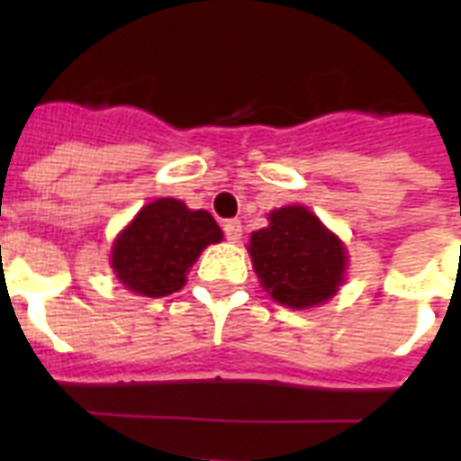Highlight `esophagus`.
Segmentation results:
<instances>
[{"label": "esophagus", "mask_w": 461, "mask_h": 461, "mask_svg": "<svg viewBox=\"0 0 461 461\" xmlns=\"http://www.w3.org/2000/svg\"><path fill=\"white\" fill-rule=\"evenodd\" d=\"M222 230H224V237L230 239L231 244H237L239 239H241V222L239 220H227V222L222 224Z\"/></svg>", "instance_id": "obj_1"}]
</instances>
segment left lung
Returning a JSON list of instances; mask_svg holds the SVG:
<instances>
[{
	"mask_svg": "<svg viewBox=\"0 0 461 461\" xmlns=\"http://www.w3.org/2000/svg\"><path fill=\"white\" fill-rule=\"evenodd\" d=\"M246 249L260 287L294 311L330 302L347 280V246L306 205L270 210Z\"/></svg>",
	"mask_w": 461,
	"mask_h": 461,
	"instance_id": "obj_1",
	"label": "left lung"
}]
</instances>
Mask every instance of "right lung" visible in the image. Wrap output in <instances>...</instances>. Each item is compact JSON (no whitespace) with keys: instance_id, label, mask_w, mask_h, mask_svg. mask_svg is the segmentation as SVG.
Wrapping results in <instances>:
<instances>
[{"instance_id":"1","label":"right lung","mask_w":461,"mask_h":461,"mask_svg":"<svg viewBox=\"0 0 461 461\" xmlns=\"http://www.w3.org/2000/svg\"><path fill=\"white\" fill-rule=\"evenodd\" d=\"M220 241L222 230L208 210H191L179 198H158L119 231L110 267L129 292L158 299L179 292L198 256Z\"/></svg>"}]
</instances>
